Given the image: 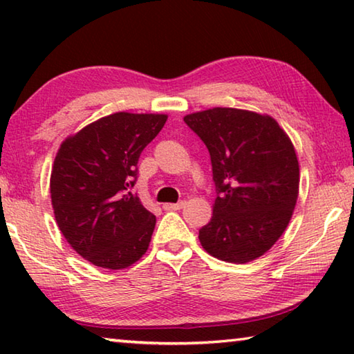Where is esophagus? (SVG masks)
Returning <instances> with one entry per match:
<instances>
[{
	"label": "esophagus",
	"instance_id": "1",
	"mask_svg": "<svg viewBox=\"0 0 354 354\" xmlns=\"http://www.w3.org/2000/svg\"><path fill=\"white\" fill-rule=\"evenodd\" d=\"M184 206V203H167V205H164L162 207L165 209V211H179Z\"/></svg>",
	"mask_w": 354,
	"mask_h": 354
}]
</instances>
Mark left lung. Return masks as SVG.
<instances>
[{
    "mask_svg": "<svg viewBox=\"0 0 354 354\" xmlns=\"http://www.w3.org/2000/svg\"><path fill=\"white\" fill-rule=\"evenodd\" d=\"M184 122L211 154L217 190L201 247L226 262L254 261L283 236L297 205L299 169L289 136L270 115L232 107L189 113Z\"/></svg>",
    "mask_w": 354,
    "mask_h": 354,
    "instance_id": "obj_1",
    "label": "left lung"
}]
</instances>
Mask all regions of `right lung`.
<instances>
[{
  "label": "right lung",
  "instance_id": "right-lung-1",
  "mask_svg": "<svg viewBox=\"0 0 354 354\" xmlns=\"http://www.w3.org/2000/svg\"><path fill=\"white\" fill-rule=\"evenodd\" d=\"M164 113L117 112L67 137L51 171V203L70 247L93 266L120 270L147 253L156 217L131 192L140 153Z\"/></svg>",
  "mask_w": 354,
  "mask_h": 354
}]
</instances>
